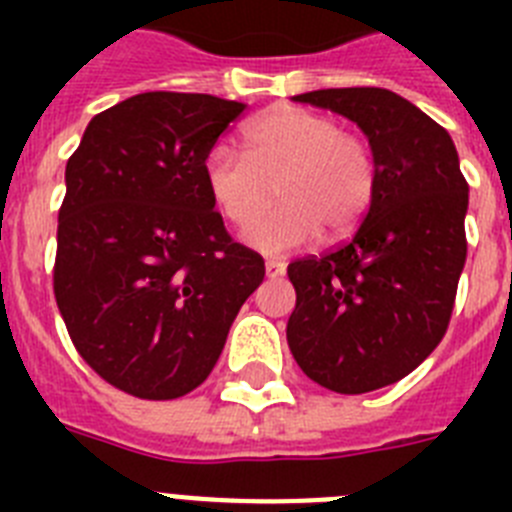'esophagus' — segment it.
<instances>
[{
  "instance_id": "34e87169",
  "label": "esophagus",
  "mask_w": 512,
  "mask_h": 512,
  "mask_svg": "<svg viewBox=\"0 0 512 512\" xmlns=\"http://www.w3.org/2000/svg\"><path fill=\"white\" fill-rule=\"evenodd\" d=\"M287 271V264L279 259H266V277H282Z\"/></svg>"
}]
</instances>
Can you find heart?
I'll return each instance as SVG.
<instances>
[{
    "label": "heart",
    "instance_id": "1",
    "mask_svg": "<svg viewBox=\"0 0 512 512\" xmlns=\"http://www.w3.org/2000/svg\"><path fill=\"white\" fill-rule=\"evenodd\" d=\"M246 156L212 148L205 184L215 207L238 230H250L273 204L283 207L248 233L264 253H287L323 230L328 241L348 235L364 220L377 189L372 143L346 130L333 115L305 107H277L243 133Z\"/></svg>",
    "mask_w": 512,
    "mask_h": 512
}]
</instances>
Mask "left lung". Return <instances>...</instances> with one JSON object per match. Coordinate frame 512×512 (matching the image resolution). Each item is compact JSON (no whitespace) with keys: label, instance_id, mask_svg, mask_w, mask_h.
Here are the masks:
<instances>
[{"label":"left lung","instance_id":"8db88e82","mask_svg":"<svg viewBox=\"0 0 512 512\" xmlns=\"http://www.w3.org/2000/svg\"><path fill=\"white\" fill-rule=\"evenodd\" d=\"M295 99L354 120L377 158V189L359 230L287 266L297 292L289 351L320 387L361 395L408 377L446 336L467 261L469 184L451 135L390 89H318Z\"/></svg>","mask_w":512,"mask_h":512}]
</instances>
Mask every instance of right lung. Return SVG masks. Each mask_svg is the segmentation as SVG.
I'll use <instances>...</instances> for the list:
<instances>
[{"instance_id": "right-lung-1", "label": "right lung", "mask_w": 512, "mask_h": 512, "mask_svg": "<svg viewBox=\"0 0 512 512\" xmlns=\"http://www.w3.org/2000/svg\"><path fill=\"white\" fill-rule=\"evenodd\" d=\"M248 104L146 92L99 112L66 164L53 295L94 372L140 400H176L220 359L264 259L235 243L205 161Z\"/></svg>"}]
</instances>
